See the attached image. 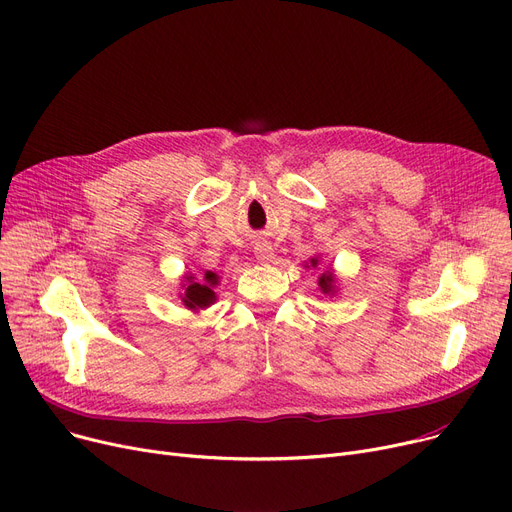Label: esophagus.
<instances>
[{"label": "esophagus", "instance_id": "1", "mask_svg": "<svg viewBox=\"0 0 512 512\" xmlns=\"http://www.w3.org/2000/svg\"><path fill=\"white\" fill-rule=\"evenodd\" d=\"M255 257L259 263H271L274 261V249H271V245L267 241H259L255 245Z\"/></svg>", "mask_w": 512, "mask_h": 512}]
</instances>
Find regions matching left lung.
Listing matches in <instances>:
<instances>
[{
    "mask_svg": "<svg viewBox=\"0 0 512 512\" xmlns=\"http://www.w3.org/2000/svg\"><path fill=\"white\" fill-rule=\"evenodd\" d=\"M319 261H321V257L319 255H315V257H311L309 259V263H304V267L309 269V267H319ZM317 290L321 292V294H325V296H335L337 294V278H335V271L331 269V267H327V269H323L321 271V276H319V280H317Z\"/></svg>",
    "mask_w": 512,
    "mask_h": 512,
    "instance_id": "8db88e82",
    "label": "left lung"
}]
</instances>
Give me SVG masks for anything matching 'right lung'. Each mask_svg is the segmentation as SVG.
I'll return each instance as SVG.
<instances>
[{
    "label": "right lung",
    "mask_w": 512,
    "mask_h": 512,
    "mask_svg": "<svg viewBox=\"0 0 512 512\" xmlns=\"http://www.w3.org/2000/svg\"><path fill=\"white\" fill-rule=\"evenodd\" d=\"M218 284H220V278L218 274H214V271H206V274H203V282H199L193 274H185L179 284L181 286L179 298L185 309L199 313L216 302L214 288Z\"/></svg>",
    "instance_id": "1"
}]
</instances>
